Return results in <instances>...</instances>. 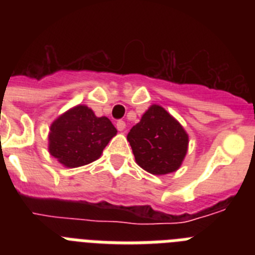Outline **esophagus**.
<instances>
[{
    "mask_svg": "<svg viewBox=\"0 0 255 255\" xmlns=\"http://www.w3.org/2000/svg\"><path fill=\"white\" fill-rule=\"evenodd\" d=\"M116 128L119 131H124V130H125V123H124L123 120H119L116 123Z\"/></svg>",
    "mask_w": 255,
    "mask_h": 255,
    "instance_id": "1",
    "label": "esophagus"
}]
</instances>
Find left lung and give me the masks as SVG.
Wrapping results in <instances>:
<instances>
[{"instance_id":"1","label":"left lung","mask_w":255,"mask_h":255,"mask_svg":"<svg viewBox=\"0 0 255 255\" xmlns=\"http://www.w3.org/2000/svg\"><path fill=\"white\" fill-rule=\"evenodd\" d=\"M135 161L153 175L179 170L188 152L189 136L163 107L152 105L128 134Z\"/></svg>"}]
</instances>
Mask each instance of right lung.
Segmentation results:
<instances>
[{
  "label": "right lung",
  "mask_w": 255,
  "mask_h": 255,
  "mask_svg": "<svg viewBox=\"0 0 255 255\" xmlns=\"http://www.w3.org/2000/svg\"><path fill=\"white\" fill-rule=\"evenodd\" d=\"M117 130L107 117L79 105L58 116L49 128L48 150L65 167H80L101 157Z\"/></svg>",
  "instance_id": "add662e5"
}]
</instances>
